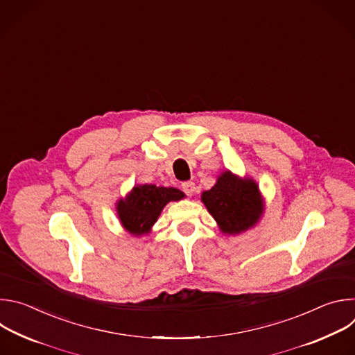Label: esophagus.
<instances>
[{"label": "esophagus", "mask_w": 355, "mask_h": 355, "mask_svg": "<svg viewBox=\"0 0 355 355\" xmlns=\"http://www.w3.org/2000/svg\"><path fill=\"white\" fill-rule=\"evenodd\" d=\"M181 188H182V191H184L187 195H191V193L195 191V184H193L192 181H185V182H182Z\"/></svg>", "instance_id": "obj_1"}]
</instances>
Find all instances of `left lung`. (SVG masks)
Masks as SVG:
<instances>
[{"label":"left lung","instance_id":"left-lung-1","mask_svg":"<svg viewBox=\"0 0 355 355\" xmlns=\"http://www.w3.org/2000/svg\"><path fill=\"white\" fill-rule=\"evenodd\" d=\"M202 202L222 232L229 234L247 230L263 212L257 184L252 180H240L230 171L223 173L209 191L202 193Z\"/></svg>","mask_w":355,"mask_h":355}]
</instances>
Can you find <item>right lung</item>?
I'll return each mask as SVG.
<instances>
[{
	"label": "right lung",
	"mask_w": 355,
	"mask_h": 355,
	"mask_svg": "<svg viewBox=\"0 0 355 355\" xmlns=\"http://www.w3.org/2000/svg\"><path fill=\"white\" fill-rule=\"evenodd\" d=\"M182 198L184 192L173 187L137 185L125 200L118 202V216L129 233L139 236L150 230L170 200Z\"/></svg>",
	"instance_id": "right-lung-1"
}]
</instances>
